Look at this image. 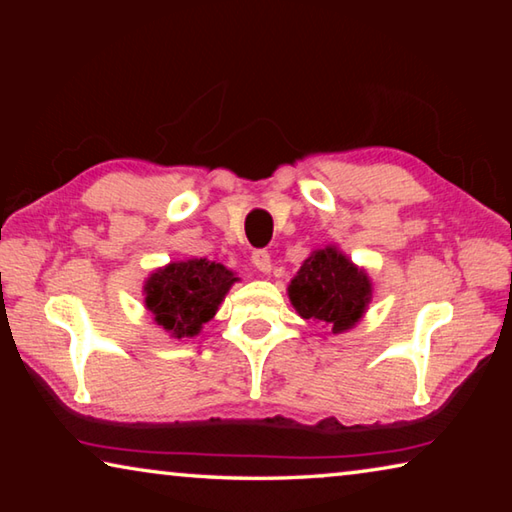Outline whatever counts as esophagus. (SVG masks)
<instances>
[{
	"instance_id": "1",
	"label": "esophagus",
	"mask_w": 512,
	"mask_h": 512,
	"mask_svg": "<svg viewBox=\"0 0 512 512\" xmlns=\"http://www.w3.org/2000/svg\"><path fill=\"white\" fill-rule=\"evenodd\" d=\"M253 264L259 273H264V275L271 273V255H268L266 250H255Z\"/></svg>"
}]
</instances>
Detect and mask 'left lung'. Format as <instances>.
I'll return each instance as SVG.
<instances>
[{"label": "left lung", "mask_w": 512, "mask_h": 512, "mask_svg": "<svg viewBox=\"0 0 512 512\" xmlns=\"http://www.w3.org/2000/svg\"><path fill=\"white\" fill-rule=\"evenodd\" d=\"M287 293L302 318L332 329V334H343L368 311L372 280L366 268L354 264L339 246L329 244L311 250Z\"/></svg>", "instance_id": "8db88e82"}]
</instances>
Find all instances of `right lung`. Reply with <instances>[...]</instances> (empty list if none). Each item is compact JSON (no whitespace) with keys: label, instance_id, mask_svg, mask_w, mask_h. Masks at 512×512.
<instances>
[{"label":"right lung","instance_id":"add662e5","mask_svg":"<svg viewBox=\"0 0 512 512\" xmlns=\"http://www.w3.org/2000/svg\"><path fill=\"white\" fill-rule=\"evenodd\" d=\"M235 282L239 277L228 266L205 257L169 262L144 280V307L171 339H192L214 318Z\"/></svg>","mask_w":512,"mask_h":512}]
</instances>
